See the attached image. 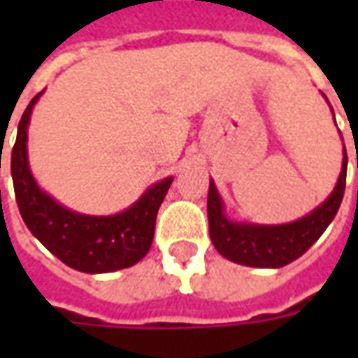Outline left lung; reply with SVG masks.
I'll return each instance as SVG.
<instances>
[{
    "mask_svg": "<svg viewBox=\"0 0 358 358\" xmlns=\"http://www.w3.org/2000/svg\"><path fill=\"white\" fill-rule=\"evenodd\" d=\"M345 178L347 153H343V166L330 197L313 213H308L307 217L289 224L276 226L248 224V222L230 220L224 215V203L218 195L217 186L210 180L207 215H209V234L213 245L228 261L245 266L280 268L289 264L295 259H299L334 220L343 199Z\"/></svg>",
    "mask_w": 358,
    "mask_h": 358,
    "instance_id": "1",
    "label": "left lung"
}]
</instances>
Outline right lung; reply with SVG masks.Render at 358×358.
I'll return each instance as SVG.
<instances>
[{
    "mask_svg": "<svg viewBox=\"0 0 358 358\" xmlns=\"http://www.w3.org/2000/svg\"><path fill=\"white\" fill-rule=\"evenodd\" d=\"M42 92L28 103L11 153L15 199L28 230L66 266L88 274L128 268L148 255L159 207L172 178L157 182L132 207L110 217H90L59 205L36 184L28 166V122ZM1 169V159H0Z\"/></svg>",
    "mask_w": 358,
    "mask_h": 358,
    "instance_id": "1",
    "label": "right lung"
}]
</instances>
